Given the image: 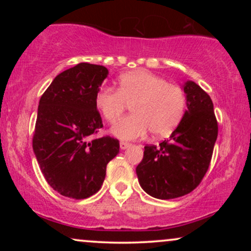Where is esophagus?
<instances>
[{
	"label": "esophagus",
	"instance_id": "obj_1",
	"mask_svg": "<svg viewBox=\"0 0 251 251\" xmlns=\"http://www.w3.org/2000/svg\"><path fill=\"white\" fill-rule=\"evenodd\" d=\"M129 146H131V144L125 143V142H120V149H122V150H126V149H128Z\"/></svg>",
	"mask_w": 251,
	"mask_h": 251
}]
</instances>
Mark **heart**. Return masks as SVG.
I'll use <instances>...</instances> for the list:
<instances>
[{
    "instance_id": "b5f03b06",
    "label": "heart",
    "mask_w": 251,
    "mask_h": 251,
    "mask_svg": "<svg viewBox=\"0 0 251 251\" xmlns=\"http://www.w3.org/2000/svg\"><path fill=\"white\" fill-rule=\"evenodd\" d=\"M127 103H132L133 113L111 128V133L122 140L138 139L149 131L155 138L169 135L184 116L186 99L180 87L151 72L138 70L119 77L118 91L102 87L96 96L98 111L108 123L116 122Z\"/></svg>"
}]
</instances>
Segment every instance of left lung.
Instances as JSON below:
<instances>
[{
    "instance_id": "left-lung-1",
    "label": "left lung",
    "mask_w": 251,
    "mask_h": 251,
    "mask_svg": "<svg viewBox=\"0 0 251 251\" xmlns=\"http://www.w3.org/2000/svg\"><path fill=\"white\" fill-rule=\"evenodd\" d=\"M186 109L180 123L159 146H145L143 160L135 169L144 191L158 200L188 195L208 171L217 139L214 103L197 83L181 86Z\"/></svg>"
}]
</instances>
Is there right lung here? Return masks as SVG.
I'll return each mask as SVG.
<instances>
[{"mask_svg": "<svg viewBox=\"0 0 251 251\" xmlns=\"http://www.w3.org/2000/svg\"><path fill=\"white\" fill-rule=\"evenodd\" d=\"M108 70L81 62L54 77L37 108L33 150L46 180L60 195L83 200L101 188L119 142L88 140L102 127L96 96Z\"/></svg>", "mask_w": 251, "mask_h": 251, "instance_id": "add662e5", "label": "right lung"}]
</instances>
